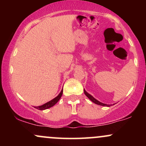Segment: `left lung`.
<instances>
[{"label": "left lung", "mask_w": 146, "mask_h": 146, "mask_svg": "<svg viewBox=\"0 0 146 146\" xmlns=\"http://www.w3.org/2000/svg\"><path fill=\"white\" fill-rule=\"evenodd\" d=\"M84 94L86 95V96L87 97V98H88V99H89L90 100H91V101L93 102V103L96 104H98V105H100V106H108V107H109V106H111V105H108V104H106L102 103V102H99L98 100H97L96 99L93 98V97L91 95H90L89 93H87V92L86 91V90H85V89H84Z\"/></svg>", "instance_id": "obj_1"}]
</instances>
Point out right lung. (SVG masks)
<instances>
[{"instance_id":"right-lung-1","label":"right lung","mask_w":146,"mask_h":146,"mask_svg":"<svg viewBox=\"0 0 146 146\" xmlns=\"http://www.w3.org/2000/svg\"><path fill=\"white\" fill-rule=\"evenodd\" d=\"M62 93H63V90H62L61 92L59 93V95H58L56 98L53 99V100H51V101L46 102V103L44 104H43L42 106H36V107L35 106V108H37V109H38V110H43L47 109V108H51V107L53 106L56 104L57 102L59 101L60 99L61 98L62 95Z\"/></svg>"}]
</instances>
